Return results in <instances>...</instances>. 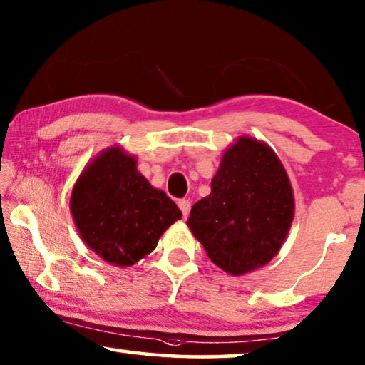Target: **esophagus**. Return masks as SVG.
<instances>
[{
  "label": "esophagus",
  "mask_w": 365,
  "mask_h": 365,
  "mask_svg": "<svg viewBox=\"0 0 365 365\" xmlns=\"http://www.w3.org/2000/svg\"><path fill=\"white\" fill-rule=\"evenodd\" d=\"M178 205H179V209H181V212H182L184 217H187L189 212H191V202H189L187 199H181L178 202Z\"/></svg>",
  "instance_id": "esophagus-1"
}]
</instances>
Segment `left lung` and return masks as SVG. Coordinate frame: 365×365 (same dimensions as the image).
<instances>
[{"mask_svg":"<svg viewBox=\"0 0 365 365\" xmlns=\"http://www.w3.org/2000/svg\"><path fill=\"white\" fill-rule=\"evenodd\" d=\"M210 189L187 219L207 257L232 277L265 267L294 219L293 187L277 153L239 136L222 155Z\"/></svg>","mask_w":365,"mask_h":365,"instance_id":"1","label":"left lung"}]
</instances>
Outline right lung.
Returning a JSON list of instances; mask_svg holds the SVG:
<instances>
[{"label":"right lung","mask_w":365,"mask_h":365,"mask_svg":"<svg viewBox=\"0 0 365 365\" xmlns=\"http://www.w3.org/2000/svg\"><path fill=\"white\" fill-rule=\"evenodd\" d=\"M71 214L92 252L115 267H131L182 217L165 191L153 187L121 146L98 153L77 178Z\"/></svg>","instance_id":"right-lung-1"}]
</instances>
